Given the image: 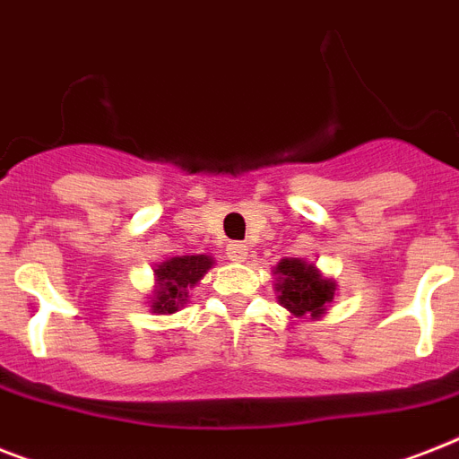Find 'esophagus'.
<instances>
[{"mask_svg": "<svg viewBox=\"0 0 459 459\" xmlns=\"http://www.w3.org/2000/svg\"><path fill=\"white\" fill-rule=\"evenodd\" d=\"M226 256H229L230 262H245L247 259V245L230 242V245H226Z\"/></svg>", "mask_w": 459, "mask_h": 459, "instance_id": "obj_1", "label": "esophagus"}]
</instances>
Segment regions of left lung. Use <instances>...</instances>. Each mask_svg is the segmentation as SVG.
Segmentation results:
<instances>
[{
	"instance_id": "1",
	"label": "left lung",
	"mask_w": 459,
	"mask_h": 459,
	"mask_svg": "<svg viewBox=\"0 0 459 459\" xmlns=\"http://www.w3.org/2000/svg\"><path fill=\"white\" fill-rule=\"evenodd\" d=\"M278 282L275 292L278 301L288 308L294 318H320L327 311V304L334 299L337 282L330 278H323L316 264H308L304 259H281L275 266Z\"/></svg>"
}]
</instances>
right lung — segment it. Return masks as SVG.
<instances>
[{
	"label": "right lung",
	"mask_w": 459,
	"mask_h": 459,
	"mask_svg": "<svg viewBox=\"0 0 459 459\" xmlns=\"http://www.w3.org/2000/svg\"><path fill=\"white\" fill-rule=\"evenodd\" d=\"M214 266L207 255L171 256L155 266V292H152V314H174L188 301V290L203 281V275Z\"/></svg>",
	"instance_id": "add662e5"
}]
</instances>
